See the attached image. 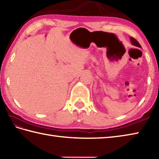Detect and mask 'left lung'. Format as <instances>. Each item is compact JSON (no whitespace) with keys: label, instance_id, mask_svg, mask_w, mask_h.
<instances>
[{"label":"left lung","instance_id":"left-lung-1","mask_svg":"<svg viewBox=\"0 0 159 159\" xmlns=\"http://www.w3.org/2000/svg\"><path fill=\"white\" fill-rule=\"evenodd\" d=\"M130 40H131V43H132L133 45L136 46V47H139V48H141V45L139 44V42L136 39L132 38V37H130Z\"/></svg>","mask_w":159,"mask_h":159}]
</instances>
